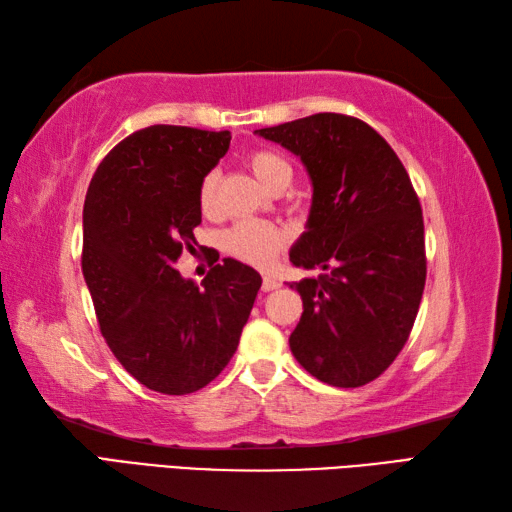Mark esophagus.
<instances>
[{
	"label": "esophagus",
	"instance_id": "obj_1",
	"mask_svg": "<svg viewBox=\"0 0 512 512\" xmlns=\"http://www.w3.org/2000/svg\"><path fill=\"white\" fill-rule=\"evenodd\" d=\"M281 284H279V281L275 279V277H264V281H262V290L264 292H270V290H277Z\"/></svg>",
	"mask_w": 512,
	"mask_h": 512
}]
</instances>
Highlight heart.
I'll use <instances>...</instances> for the list:
<instances>
[{
    "mask_svg": "<svg viewBox=\"0 0 512 512\" xmlns=\"http://www.w3.org/2000/svg\"><path fill=\"white\" fill-rule=\"evenodd\" d=\"M248 167L253 169L257 180L270 191L286 189L292 180L290 162L273 149H255L248 156ZM198 204L204 215H213L217 211V173H206L198 189ZM288 244V235L281 228L248 220L237 222L222 235V246L228 255L250 266H268L275 255Z\"/></svg>",
    "mask_w": 512,
    "mask_h": 512,
    "instance_id": "obj_1",
    "label": "heart"
}]
</instances>
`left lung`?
I'll return each mask as SVG.
<instances>
[{
	"label": "left lung",
	"mask_w": 512,
	"mask_h": 512,
	"mask_svg": "<svg viewBox=\"0 0 512 512\" xmlns=\"http://www.w3.org/2000/svg\"><path fill=\"white\" fill-rule=\"evenodd\" d=\"M255 134L299 156L312 180L308 231L290 250L303 314L290 334L301 367L332 387L372 383L405 347L420 308L427 255L407 169L374 127L312 114Z\"/></svg>",
	"instance_id": "1"
}]
</instances>
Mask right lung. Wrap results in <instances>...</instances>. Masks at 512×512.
I'll list each match as a JSON object with an SVG mask.
<instances>
[{
    "label": "right lung",
    "mask_w": 512,
    "mask_h": 512,
    "mask_svg": "<svg viewBox=\"0 0 512 512\" xmlns=\"http://www.w3.org/2000/svg\"><path fill=\"white\" fill-rule=\"evenodd\" d=\"M231 132L151 125L96 169L83 206L81 268L103 339L140 385L184 396L231 361L262 277L226 257L198 286L176 262L202 222L198 189Z\"/></svg>",
    "instance_id": "right-lung-1"
}]
</instances>
